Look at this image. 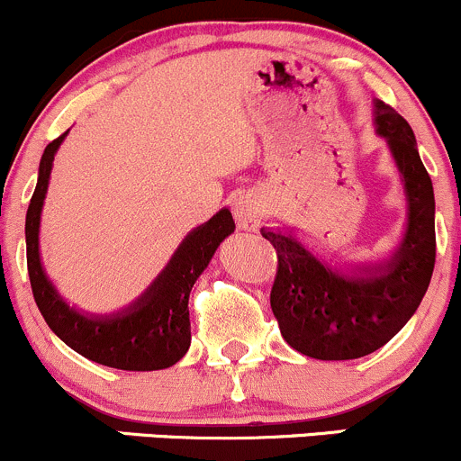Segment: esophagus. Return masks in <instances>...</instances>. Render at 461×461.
<instances>
[{"mask_svg": "<svg viewBox=\"0 0 461 461\" xmlns=\"http://www.w3.org/2000/svg\"><path fill=\"white\" fill-rule=\"evenodd\" d=\"M231 212H234L236 222L240 230L256 231L263 221V212H260V201L254 192H240L234 196L231 203Z\"/></svg>", "mask_w": 461, "mask_h": 461, "instance_id": "1", "label": "esophagus"}]
</instances>
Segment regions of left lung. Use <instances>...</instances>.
<instances>
[{
    "instance_id": "1",
    "label": "left lung",
    "mask_w": 461,
    "mask_h": 461,
    "mask_svg": "<svg viewBox=\"0 0 461 461\" xmlns=\"http://www.w3.org/2000/svg\"><path fill=\"white\" fill-rule=\"evenodd\" d=\"M373 123L389 143L406 196L404 234L389 258L333 267L294 230H260L278 254L269 300L280 333L316 360H356L384 347L420 307L433 276L435 196L415 134L377 99Z\"/></svg>"
}]
</instances>
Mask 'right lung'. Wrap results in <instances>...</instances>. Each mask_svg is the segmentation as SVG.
I'll return each mask as SVG.
<instances>
[{"mask_svg":"<svg viewBox=\"0 0 461 461\" xmlns=\"http://www.w3.org/2000/svg\"><path fill=\"white\" fill-rule=\"evenodd\" d=\"M66 134L43 149L37 187L26 214L28 276L39 312L55 336L96 365L123 371L167 369L176 365L190 348L192 331L187 300L194 283L210 265L218 245L236 230L231 212L222 207L210 221L192 230L174 251L166 269L128 307L104 316L79 312L57 292L39 254L43 198L50 183L52 161Z\"/></svg>","mask_w":461,"mask_h":461,"instance_id":"right-lung-1","label":"right lung"}]
</instances>
